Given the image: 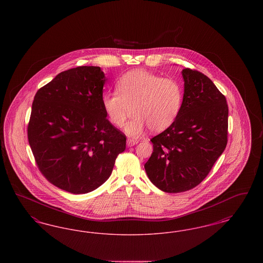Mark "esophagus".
<instances>
[{
    "label": "esophagus",
    "instance_id": "34e87169",
    "mask_svg": "<svg viewBox=\"0 0 263 263\" xmlns=\"http://www.w3.org/2000/svg\"><path fill=\"white\" fill-rule=\"evenodd\" d=\"M138 142H139V140L135 139V138H128L127 139V146L128 147H132V146L136 145Z\"/></svg>",
    "mask_w": 263,
    "mask_h": 263
}]
</instances>
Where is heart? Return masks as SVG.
<instances>
[{"mask_svg":"<svg viewBox=\"0 0 263 263\" xmlns=\"http://www.w3.org/2000/svg\"><path fill=\"white\" fill-rule=\"evenodd\" d=\"M183 90L178 81L162 78L145 70H133L122 76L115 91L104 92L101 104L113 125L125 123L132 107L133 117L127 123L126 133L140 135L147 127L161 132L173 125L181 110Z\"/></svg>","mask_w":263,"mask_h":263,"instance_id":"b5f03b06","label":"heart"}]
</instances>
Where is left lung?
Returning <instances> with one entry per match:
<instances>
[{"mask_svg": "<svg viewBox=\"0 0 263 263\" xmlns=\"http://www.w3.org/2000/svg\"><path fill=\"white\" fill-rule=\"evenodd\" d=\"M184 93L176 120L151 139L153 153L145 170L154 185L167 193L197 186L228 143L225 96L207 76L182 70Z\"/></svg>", "mask_w": 263, "mask_h": 263, "instance_id": "1", "label": "left lung"}]
</instances>
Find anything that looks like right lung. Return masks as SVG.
I'll use <instances>...</instances> for the list:
<instances>
[{
	"label": "right lung",
	"instance_id": "add662e5",
	"mask_svg": "<svg viewBox=\"0 0 263 263\" xmlns=\"http://www.w3.org/2000/svg\"><path fill=\"white\" fill-rule=\"evenodd\" d=\"M105 81L100 67L73 68L39 88L32 102L27 137L38 168L70 193L100 187L125 150V135L102 108Z\"/></svg>",
	"mask_w": 263,
	"mask_h": 263
}]
</instances>
